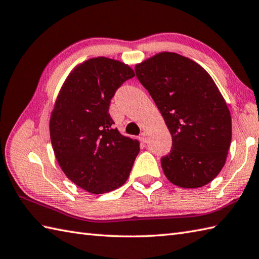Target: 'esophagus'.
Returning <instances> with one entry per match:
<instances>
[{
  "mask_svg": "<svg viewBox=\"0 0 259 259\" xmlns=\"http://www.w3.org/2000/svg\"><path fill=\"white\" fill-rule=\"evenodd\" d=\"M141 141L144 143V144H145V143H147L148 139H147V134L146 133H142L141 134Z\"/></svg>",
  "mask_w": 259,
  "mask_h": 259,
  "instance_id": "obj_1",
  "label": "esophagus"
}]
</instances>
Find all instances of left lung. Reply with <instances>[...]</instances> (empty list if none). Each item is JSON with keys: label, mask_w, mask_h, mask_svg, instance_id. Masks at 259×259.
Instances as JSON below:
<instances>
[{"label": "left lung", "mask_w": 259, "mask_h": 259, "mask_svg": "<svg viewBox=\"0 0 259 259\" xmlns=\"http://www.w3.org/2000/svg\"><path fill=\"white\" fill-rule=\"evenodd\" d=\"M171 135V149L160 158L165 176L184 188L202 187L222 170L232 141L226 102L204 68L176 53L163 52L135 67Z\"/></svg>", "instance_id": "1"}]
</instances>
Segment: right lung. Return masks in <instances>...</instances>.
Wrapping results in <instances>:
<instances>
[{
    "label": "right lung",
    "instance_id": "right-lung-1",
    "mask_svg": "<svg viewBox=\"0 0 259 259\" xmlns=\"http://www.w3.org/2000/svg\"><path fill=\"white\" fill-rule=\"evenodd\" d=\"M134 71L118 61L96 57L74 68L63 84L50 122L57 162L67 178L93 194L127 181L140 143L114 128L110 104Z\"/></svg>",
    "mask_w": 259,
    "mask_h": 259
}]
</instances>
